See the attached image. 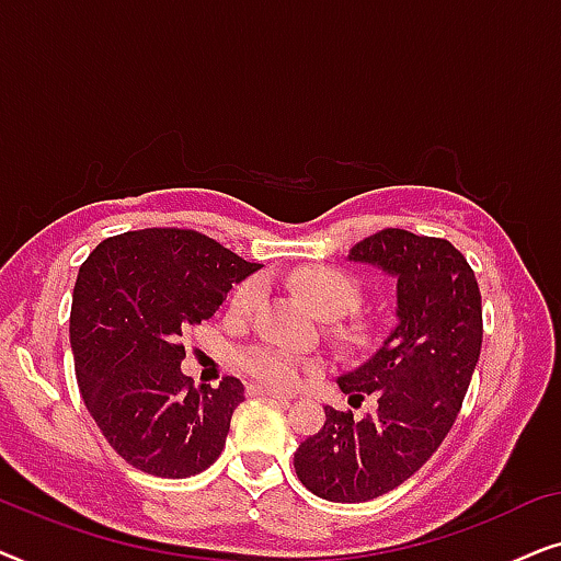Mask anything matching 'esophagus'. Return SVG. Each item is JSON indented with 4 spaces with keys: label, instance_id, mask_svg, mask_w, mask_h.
Instances as JSON below:
<instances>
[{
    "label": "esophagus",
    "instance_id": "34e87169",
    "mask_svg": "<svg viewBox=\"0 0 561 561\" xmlns=\"http://www.w3.org/2000/svg\"><path fill=\"white\" fill-rule=\"evenodd\" d=\"M248 390L252 396H265V398H273V401H280V403L290 401L288 393H280V390H275V388H267V386H263V382H252Z\"/></svg>",
    "mask_w": 561,
    "mask_h": 561
}]
</instances>
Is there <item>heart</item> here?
I'll use <instances>...</instances> for the list:
<instances>
[{
  "instance_id": "obj_1",
  "label": "heart",
  "mask_w": 561,
  "mask_h": 561,
  "mask_svg": "<svg viewBox=\"0 0 561 561\" xmlns=\"http://www.w3.org/2000/svg\"><path fill=\"white\" fill-rule=\"evenodd\" d=\"M294 290L301 301L321 319H340L344 313H350L359 304V286L355 278H350L347 273L334 271V267H311L294 275ZM263 286L260 280H244L240 288L234 290L232 306L234 311H250L252 306L260 301ZM359 327H355V336H359ZM242 365L255 375L257 380L267 382L275 388H290L301 380V375L309 370V365H304L296 355H290L286 350H273V347H255L242 357Z\"/></svg>"
}]
</instances>
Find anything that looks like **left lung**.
Segmentation results:
<instances>
[{
  "label": "left lung",
  "mask_w": 561,
  "mask_h": 561,
  "mask_svg": "<svg viewBox=\"0 0 561 561\" xmlns=\"http://www.w3.org/2000/svg\"><path fill=\"white\" fill-rule=\"evenodd\" d=\"M347 260L396 280V327L336 378L350 403L375 396L378 409L355 419L324 405L321 432L294 455L298 480L332 503L373 501L426 465L455 424L482 347L478 280L451 242L382 229Z\"/></svg>",
  "instance_id": "8db88e82"
}]
</instances>
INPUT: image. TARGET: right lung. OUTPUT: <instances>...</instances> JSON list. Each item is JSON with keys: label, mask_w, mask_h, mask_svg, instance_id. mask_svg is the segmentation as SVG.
Listing matches in <instances>:
<instances>
[{"label": "right lung", "mask_w": 561, "mask_h": 561, "mask_svg": "<svg viewBox=\"0 0 561 561\" xmlns=\"http://www.w3.org/2000/svg\"><path fill=\"white\" fill-rule=\"evenodd\" d=\"M194 229L110 237L81 265L71 350L83 403L112 449L156 478H191L217 462L244 386H191L181 336L219 311L234 283L257 273Z\"/></svg>", "instance_id": "obj_1"}]
</instances>
